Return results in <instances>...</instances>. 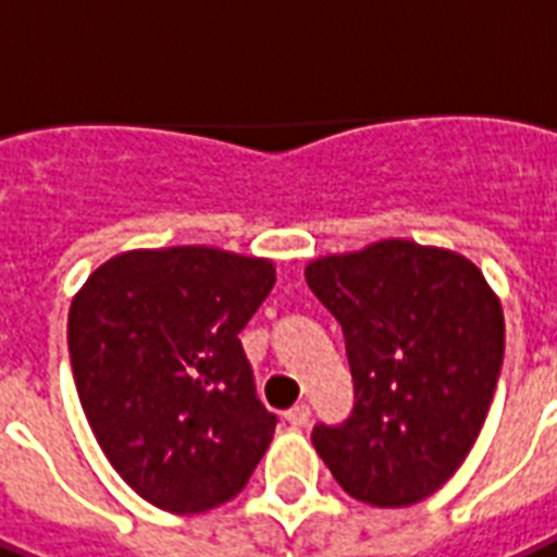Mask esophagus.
Instances as JSON below:
<instances>
[{"mask_svg":"<svg viewBox=\"0 0 557 557\" xmlns=\"http://www.w3.org/2000/svg\"><path fill=\"white\" fill-rule=\"evenodd\" d=\"M284 418H287V424L290 426H305L310 418V407L308 404H296V407H290L284 412Z\"/></svg>","mask_w":557,"mask_h":557,"instance_id":"1","label":"esophagus"}]
</instances>
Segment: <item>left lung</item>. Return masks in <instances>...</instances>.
<instances>
[{
    "label": "left lung",
    "mask_w": 557,
    "mask_h": 557,
    "mask_svg": "<svg viewBox=\"0 0 557 557\" xmlns=\"http://www.w3.org/2000/svg\"><path fill=\"white\" fill-rule=\"evenodd\" d=\"M346 337L355 409L310 442L360 503L416 506L450 480L497 389L506 322L473 261L386 238L305 267Z\"/></svg>",
    "instance_id": "left-lung-1"
}]
</instances>
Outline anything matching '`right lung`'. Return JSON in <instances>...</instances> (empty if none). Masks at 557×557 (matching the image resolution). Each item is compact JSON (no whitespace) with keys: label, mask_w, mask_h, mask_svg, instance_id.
<instances>
[{"label":"right lung","mask_w":557,"mask_h":557,"mask_svg":"<svg viewBox=\"0 0 557 557\" xmlns=\"http://www.w3.org/2000/svg\"><path fill=\"white\" fill-rule=\"evenodd\" d=\"M275 284L270 258L131 249L69 308L77 398L119 476L150 506L202 515L238 497L273 442L238 334Z\"/></svg>","instance_id":"right-lung-1"}]
</instances>
